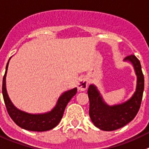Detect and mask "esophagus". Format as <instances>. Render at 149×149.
<instances>
[{"instance_id":"1","label":"esophagus","mask_w":149,"mask_h":149,"mask_svg":"<svg viewBox=\"0 0 149 149\" xmlns=\"http://www.w3.org/2000/svg\"><path fill=\"white\" fill-rule=\"evenodd\" d=\"M88 86V81L87 78H82L79 81L78 83V89L81 91H83L87 89Z\"/></svg>"}]
</instances>
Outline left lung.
Segmentation results:
<instances>
[{"label": "left lung", "mask_w": 149, "mask_h": 149, "mask_svg": "<svg viewBox=\"0 0 149 149\" xmlns=\"http://www.w3.org/2000/svg\"><path fill=\"white\" fill-rule=\"evenodd\" d=\"M124 61L132 64L136 76L135 92L126 101L109 105L103 100L96 85H89V116L94 126L102 130L112 131L125 126L135 118L140 107L144 91V76L140 62L133 55L126 57Z\"/></svg>", "instance_id": "8db88e82"}]
</instances>
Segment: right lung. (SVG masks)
<instances>
[{"label":"right lung","mask_w":149,"mask_h":149,"mask_svg":"<svg viewBox=\"0 0 149 149\" xmlns=\"http://www.w3.org/2000/svg\"><path fill=\"white\" fill-rule=\"evenodd\" d=\"M9 59L6 67V71L3 78V85H2V93H3V100L9 115L14 122L20 127L31 131L42 132L49 130L54 128L61 120L64 115V109L67 107V103L77 92V88L70 89L62 93L58 97L55 106L49 112L44 113H29L19 109L15 107L13 102L11 101L7 94L6 86V77L8 70Z\"/></svg>","instance_id":"1"}]
</instances>
